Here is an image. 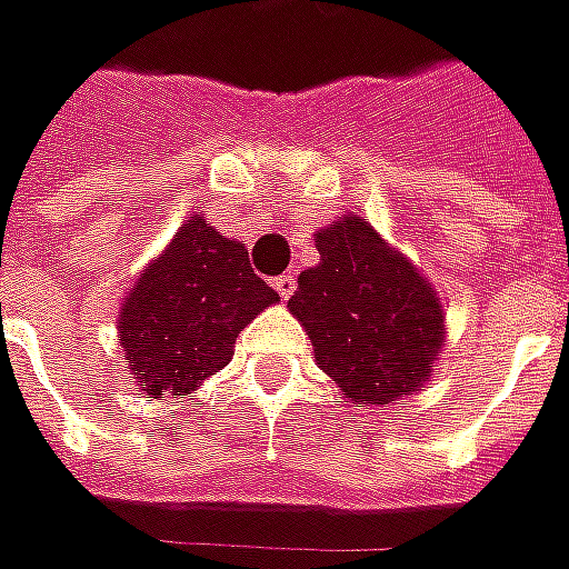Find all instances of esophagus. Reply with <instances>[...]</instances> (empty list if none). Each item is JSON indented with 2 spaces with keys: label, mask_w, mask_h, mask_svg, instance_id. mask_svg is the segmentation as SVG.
I'll list each match as a JSON object with an SVG mask.
<instances>
[{
  "label": "esophagus",
  "mask_w": 569,
  "mask_h": 569,
  "mask_svg": "<svg viewBox=\"0 0 569 569\" xmlns=\"http://www.w3.org/2000/svg\"><path fill=\"white\" fill-rule=\"evenodd\" d=\"M273 289H277V296L289 298L296 292V277L292 273H280L277 280H273Z\"/></svg>",
  "instance_id": "obj_1"
}]
</instances>
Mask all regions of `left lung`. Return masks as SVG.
I'll return each instance as SVG.
<instances>
[{"label": "left lung", "mask_w": 569, "mask_h": 569, "mask_svg": "<svg viewBox=\"0 0 569 569\" xmlns=\"http://www.w3.org/2000/svg\"><path fill=\"white\" fill-rule=\"evenodd\" d=\"M313 243L320 264L301 271L289 311L305 326L320 369L367 407L422 391L447 339L431 283L367 218L332 221Z\"/></svg>", "instance_id": "8db88e82"}]
</instances>
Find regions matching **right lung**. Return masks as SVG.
Masks as SVG:
<instances>
[{
	"instance_id": "add662e5",
	"label": "right lung",
	"mask_w": 569,
	"mask_h": 569,
	"mask_svg": "<svg viewBox=\"0 0 569 569\" xmlns=\"http://www.w3.org/2000/svg\"><path fill=\"white\" fill-rule=\"evenodd\" d=\"M280 298L243 243L193 216L134 280L119 311V345L144 395H193L224 369L237 336Z\"/></svg>"
}]
</instances>
